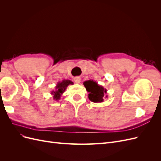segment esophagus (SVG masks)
<instances>
[{
	"mask_svg": "<svg viewBox=\"0 0 161 161\" xmlns=\"http://www.w3.org/2000/svg\"><path fill=\"white\" fill-rule=\"evenodd\" d=\"M74 81L76 84H79L80 82V78L79 76H76L74 78Z\"/></svg>",
	"mask_w": 161,
	"mask_h": 161,
	"instance_id": "esophagus-1",
	"label": "esophagus"
}]
</instances>
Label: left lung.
<instances>
[{
	"label": "left lung",
	"instance_id": "8db88e82",
	"mask_svg": "<svg viewBox=\"0 0 161 161\" xmlns=\"http://www.w3.org/2000/svg\"><path fill=\"white\" fill-rule=\"evenodd\" d=\"M83 85L87 92H89L88 97L91 101L94 103H101L103 101V98L108 97L107 89L103 86L99 85L96 81L92 80H86Z\"/></svg>",
	"mask_w": 161,
	"mask_h": 161
}]
</instances>
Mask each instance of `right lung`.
I'll list each match as a JSON object with an SVG mask.
<instances>
[{
  "mask_svg": "<svg viewBox=\"0 0 161 161\" xmlns=\"http://www.w3.org/2000/svg\"><path fill=\"white\" fill-rule=\"evenodd\" d=\"M70 85H73V82L70 80L64 79L61 82H58L55 87V90L51 92V94L53 95V99L56 101L60 99L62 95L64 93L68 86Z\"/></svg>",
  "mask_w": 161,
  "mask_h": 161,
  "instance_id": "add662e5",
  "label": "right lung"
}]
</instances>
